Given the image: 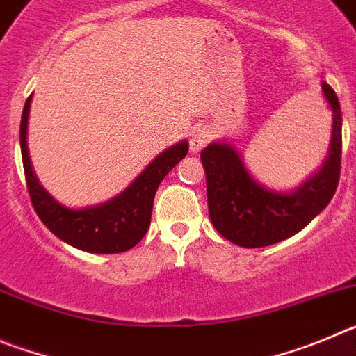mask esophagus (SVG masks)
I'll return each instance as SVG.
<instances>
[{
  "label": "esophagus",
  "instance_id": "obj_1",
  "mask_svg": "<svg viewBox=\"0 0 356 356\" xmlns=\"http://www.w3.org/2000/svg\"><path fill=\"white\" fill-rule=\"evenodd\" d=\"M209 142V131L204 129V127H197V129L191 131L190 136V152L191 154H198L204 147Z\"/></svg>",
  "mask_w": 356,
  "mask_h": 356
}]
</instances>
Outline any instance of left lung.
<instances>
[{
	"label": "left lung",
	"mask_w": 356,
	"mask_h": 356,
	"mask_svg": "<svg viewBox=\"0 0 356 356\" xmlns=\"http://www.w3.org/2000/svg\"><path fill=\"white\" fill-rule=\"evenodd\" d=\"M321 88L334 111L330 154L321 170L293 193L257 184L229 143H211L200 152L211 222L234 245L261 248L284 241L309 225L334 197L341 177L342 115L334 88L326 81Z\"/></svg>",
	"instance_id": "8db88e82"
}]
</instances>
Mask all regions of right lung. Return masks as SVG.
<instances>
[{
    "instance_id": "add662e5",
    "label": "right lung",
    "mask_w": 356,
    "mask_h": 356,
    "mask_svg": "<svg viewBox=\"0 0 356 356\" xmlns=\"http://www.w3.org/2000/svg\"><path fill=\"white\" fill-rule=\"evenodd\" d=\"M30 104L31 95L26 99L21 117V154L31 206L44 225L62 241L90 254H120L138 245L149 230L156 191L165 175L188 154V142L177 143L159 154L113 200L86 209H69L38 184L31 170L26 147Z\"/></svg>"
}]
</instances>
